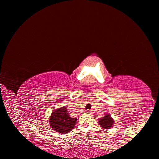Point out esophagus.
<instances>
[{"mask_svg": "<svg viewBox=\"0 0 159 159\" xmlns=\"http://www.w3.org/2000/svg\"><path fill=\"white\" fill-rule=\"evenodd\" d=\"M85 112L87 113V114H91V113H92V111H91V110H87Z\"/></svg>", "mask_w": 159, "mask_h": 159, "instance_id": "34e87169", "label": "esophagus"}]
</instances>
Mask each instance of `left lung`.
<instances>
[{
  "instance_id": "1",
  "label": "left lung",
  "mask_w": 159,
  "mask_h": 159,
  "mask_svg": "<svg viewBox=\"0 0 159 159\" xmlns=\"http://www.w3.org/2000/svg\"><path fill=\"white\" fill-rule=\"evenodd\" d=\"M99 123L102 128L109 129L112 126L113 123H114V120L111 118V116L109 114H106L103 118L99 119Z\"/></svg>"
}]
</instances>
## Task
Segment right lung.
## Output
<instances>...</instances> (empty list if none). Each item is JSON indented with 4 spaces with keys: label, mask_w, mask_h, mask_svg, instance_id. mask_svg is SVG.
Segmentation results:
<instances>
[{
    "label": "right lung",
    "mask_w": 159,
    "mask_h": 159,
    "mask_svg": "<svg viewBox=\"0 0 159 159\" xmlns=\"http://www.w3.org/2000/svg\"><path fill=\"white\" fill-rule=\"evenodd\" d=\"M49 121L53 130L65 134L69 133L73 129L77 121V118L70 117L66 108L61 107L52 113Z\"/></svg>",
    "instance_id": "right-lung-1"
}]
</instances>
